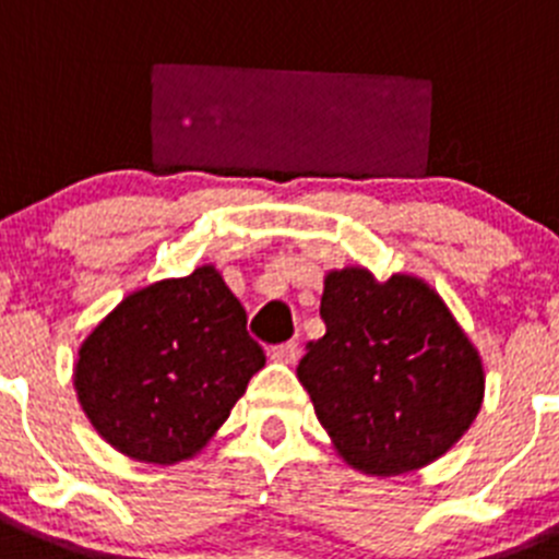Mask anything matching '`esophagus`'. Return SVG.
Here are the masks:
<instances>
[{"label":"esophagus","mask_w":559,"mask_h":559,"mask_svg":"<svg viewBox=\"0 0 559 559\" xmlns=\"http://www.w3.org/2000/svg\"><path fill=\"white\" fill-rule=\"evenodd\" d=\"M297 356H300V347L297 342H284V344H275L273 350H270V358L278 364H295Z\"/></svg>","instance_id":"1"}]
</instances>
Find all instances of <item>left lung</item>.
<instances>
[{"mask_svg":"<svg viewBox=\"0 0 559 559\" xmlns=\"http://www.w3.org/2000/svg\"><path fill=\"white\" fill-rule=\"evenodd\" d=\"M325 336L297 378L338 455L372 477L438 461L479 414V353L430 284L378 281L364 267L325 275Z\"/></svg>","mask_w":559,"mask_h":559,"instance_id":"left-lung-1","label":"left lung"}]
</instances>
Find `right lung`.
<instances>
[{
	"instance_id": "add662e5",
	"label": "right lung",
	"mask_w": 559,
	"mask_h": 559,
	"mask_svg": "<svg viewBox=\"0 0 559 559\" xmlns=\"http://www.w3.org/2000/svg\"><path fill=\"white\" fill-rule=\"evenodd\" d=\"M245 322L212 264L123 297L74 364L76 397L98 436L156 466L198 455L264 367Z\"/></svg>"
}]
</instances>
